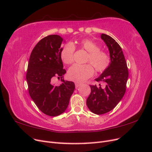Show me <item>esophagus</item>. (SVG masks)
<instances>
[{"mask_svg": "<svg viewBox=\"0 0 152 152\" xmlns=\"http://www.w3.org/2000/svg\"><path fill=\"white\" fill-rule=\"evenodd\" d=\"M80 85H81V83H78V82H76L75 83V86H76V88L79 87Z\"/></svg>", "mask_w": 152, "mask_h": 152, "instance_id": "34e87169", "label": "esophagus"}]
</instances>
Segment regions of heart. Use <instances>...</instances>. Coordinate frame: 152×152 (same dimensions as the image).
<instances>
[{
    "instance_id": "heart-1",
    "label": "heart",
    "mask_w": 152,
    "mask_h": 152,
    "mask_svg": "<svg viewBox=\"0 0 152 152\" xmlns=\"http://www.w3.org/2000/svg\"><path fill=\"white\" fill-rule=\"evenodd\" d=\"M80 47L88 52L86 62L91 64H76L71 66L67 72L68 77L75 81H83L94 74V66L96 72H103L110 64V56L107 52L100 49V46L91 39H84L80 42ZM75 46L72 42H68L62 47L60 52V57L66 64H71L74 61Z\"/></svg>"
}]
</instances>
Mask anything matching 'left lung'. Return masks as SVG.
<instances>
[{
    "instance_id": "1",
    "label": "left lung",
    "mask_w": 152,
    "mask_h": 152,
    "mask_svg": "<svg viewBox=\"0 0 152 152\" xmlns=\"http://www.w3.org/2000/svg\"><path fill=\"white\" fill-rule=\"evenodd\" d=\"M101 38L109 48L110 64L99 77L95 80L105 85V88L90 85L91 93L86 100L88 109L101 115L112 110L123 97L128 78V69L122 48L114 38L102 34Z\"/></svg>"
}]
</instances>
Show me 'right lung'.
<instances>
[{"label":"right lung","mask_w":152,"mask_h":152,"mask_svg":"<svg viewBox=\"0 0 152 152\" xmlns=\"http://www.w3.org/2000/svg\"><path fill=\"white\" fill-rule=\"evenodd\" d=\"M63 38L51 35L39 41L30 54L26 72L28 92L39 110L49 116L62 114L69 105L75 88V83L62 80L66 72L60 57ZM54 77L61 78L62 84L54 86Z\"/></svg>","instance_id":"1"}]
</instances>
